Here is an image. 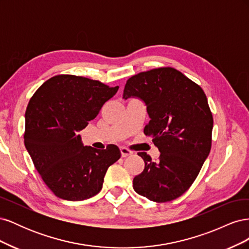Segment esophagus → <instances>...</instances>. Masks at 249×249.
I'll use <instances>...</instances> for the list:
<instances>
[{"mask_svg": "<svg viewBox=\"0 0 249 249\" xmlns=\"http://www.w3.org/2000/svg\"><path fill=\"white\" fill-rule=\"evenodd\" d=\"M120 152H122V156L124 158V157H127V156H130V155H132L133 154V152L131 149H129L127 147H125V146H122L120 147Z\"/></svg>", "mask_w": 249, "mask_h": 249, "instance_id": "obj_1", "label": "esophagus"}]
</instances>
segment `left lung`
<instances>
[{
    "mask_svg": "<svg viewBox=\"0 0 249 249\" xmlns=\"http://www.w3.org/2000/svg\"><path fill=\"white\" fill-rule=\"evenodd\" d=\"M130 96L144 101L150 120L143 133L160 150L157 161L138 153L145 165L133 179L134 190L155 202L176 199L191 187L212 146L206 93L179 71L163 66L127 79L123 97Z\"/></svg>",
    "mask_w": 249,
    "mask_h": 249,
    "instance_id": "left-lung-1",
    "label": "left lung"
}]
</instances>
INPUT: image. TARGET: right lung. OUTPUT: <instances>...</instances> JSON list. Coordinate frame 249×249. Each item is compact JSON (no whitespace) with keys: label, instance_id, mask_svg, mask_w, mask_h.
Listing matches in <instances>:
<instances>
[{"label":"right lung","instance_id":"1","mask_svg":"<svg viewBox=\"0 0 249 249\" xmlns=\"http://www.w3.org/2000/svg\"><path fill=\"white\" fill-rule=\"evenodd\" d=\"M118 86L73 74H58L32 95L26 110L25 146L42 180L57 197L83 200L103 187L108 168L122 154L84 146L78 132L99 114Z\"/></svg>","mask_w":249,"mask_h":249}]
</instances>
